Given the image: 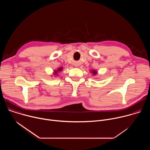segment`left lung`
Here are the masks:
<instances>
[{"mask_svg": "<svg viewBox=\"0 0 150 150\" xmlns=\"http://www.w3.org/2000/svg\"><path fill=\"white\" fill-rule=\"evenodd\" d=\"M91 72L93 73V74L94 75H96V74H97V72L96 71H95V70H92V71H91Z\"/></svg>", "mask_w": 150, "mask_h": 150, "instance_id": "left-lung-1", "label": "left lung"}]
</instances>
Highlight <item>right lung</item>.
<instances>
[{
	"instance_id": "right-lung-1",
	"label": "right lung",
	"mask_w": 150,
	"mask_h": 150,
	"mask_svg": "<svg viewBox=\"0 0 150 150\" xmlns=\"http://www.w3.org/2000/svg\"><path fill=\"white\" fill-rule=\"evenodd\" d=\"M63 70V68H58L57 69V70H56V71H54V75H57V73H58V72H60L61 71H62Z\"/></svg>"
}]
</instances>
